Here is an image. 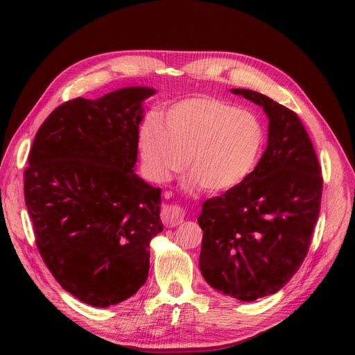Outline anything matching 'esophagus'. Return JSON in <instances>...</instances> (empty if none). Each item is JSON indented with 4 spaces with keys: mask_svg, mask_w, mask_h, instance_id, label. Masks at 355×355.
I'll list each match as a JSON object with an SVG mask.
<instances>
[{
    "mask_svg": "<svg viewBox=\"0 0 355 355\" xmlns=\"http://www.w3.org/2000/svg\"><path fill=\"white\" fill-rule=\"evenodd\" d=\"M162 221L166 227H175L184 221V211L178 205H164V208H162Z\"/></svg>",
    "mask_w": 355,
    "mask_h": 355,
    "instance_id": "34e87169",
    "label": "esophagus"
}]
</instances>
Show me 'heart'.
I'll return each instance as SVG.
<instances>
[{"instance_id": "heart-1", "label": "heart", "mask_w": 355, "mask_h": 355, "mask_svg": "<svg viewBox=\"0 0 355 355\" xmlns=\"http://www.w3.org/2000/svg\"><path fill=\"white\" fill-rule=\"evenodd\" d=\"M263 128L254 114L211 96L172 105L162 125L147 120L139 130V150L150 175L166 181L184 168L208 193L238 187L256 168Z\"/></svg>"}]
</instances>
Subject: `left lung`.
Returning a JSON list of instances; mask_svg holds the SVG:
<instances>
[{
	"label": "left lung",
	"mask_w": 355,
	"mask_h": 355,
	"mask_svg": "<svg viewBox=\"0 0 355 355\" xmlns=\"http://www.w3.org/2000/svg\"><path fill=\"white\" fill-rule=\"evenodd\" d=\"M265 111L268 146L254 171L204 202L199 268L221 295L252 302L275 295L299 270L318 220L322 178L297 114L250 89H230Z\"/></svg>",
	"instance_id": "1"
}]
</instances>
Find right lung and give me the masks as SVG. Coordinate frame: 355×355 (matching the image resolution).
Returning <instances> with one entry per match:
<instances>
[{
  "label": "right lung",
  "mask_w": 355,
  "mask_h": 355,
  "mask_svg": "<svg viewBox=\"0 0 355 355\" xmlns=\"http://www.w3.org/2000/svg\"><path fill=\"white\" fill-rule=\"evenodd\" d=\"M157 92L121 87L58 107L38 129L25 169L37 247L64 290L95 308L134 296L160 234L162 190L135 172L143 103Z\"/></svg>",
  "instance_id": "add662e5"
}]
</instances>
